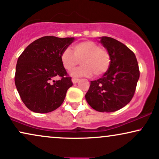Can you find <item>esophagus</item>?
Returning a JSON list of instances; mask_svg holds the SVG:
<instances>
[{"instance_id":"esophagus-1","label":"esophagus","mask_w":159,"mask_h":159,"mask_svg":"<svg viewBox=\"0 0 159 159\" xmlns=\"http://www.w3.org/2000/svg\"><path fill=\"white\" fill-rule=\"evenodd\" d=\"M79 81H80L79 79H76V78H73V79H72V82H73L74 84L77 83Z\"/></svg>"}]
</instances>
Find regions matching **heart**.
<instances>
[{
    "mask_svg": "<svg viewBox=\"0 0 159 159\" xmlns=\"http://www.w3.org/2000/svg\"><path fill=\"white\" fill-rule=\"evenodd\" d=\"M74 53L69 48L62 51L60 60L65 69L72 71L80 61L81 67L72 73L74 76H96L103 75L108 70L111 63V54L106 48H101L93 41L86 40L73 46Z\"/></svg>",
    "mask_w": 159,
    "mask_h": 159,
    "instance_id": "obj_1",
    "label": "heart"
}]
</instances>
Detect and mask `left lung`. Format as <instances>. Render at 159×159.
<instances>
[{
  "instance_id": "1",
  "label": "left lung",
  "mask_w": 159,
  "mask_h": 159,
  "mask_svg": "<svg viewBox=\"0 0 159 159\" xmlns=\"http://www.w3.org/2000/svg\"><path fill=\"white\" fill-rule=\"evenodd\" d=\"M99 42L111 54V66L102 77L91 81L85 99L99 112H114L132 99L139 68L135 54L122 43L109 37H102Z\"/></svg>"
}]
</instances>
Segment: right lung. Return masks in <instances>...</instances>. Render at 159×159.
Segmentation results:
<instances>
[{"mask_svg": "<svg viewBox=\"0 0 159 159\" xmlns=\"http://www.w3.org/2000/svg\"><path fill=\"white\" fill-rule=\"evenodd\" d=\"M74 40V38L45 36L29 44L20 55L15 83L23 102L30 111L49 113L63 102L73 83L62 66L60 55ZM55 76L61 79L54 80Z\"/></svg>", "mask_w": 159, "mask_h": 159, "instance_id": "1", "label": "right lung"}]
</instances>
